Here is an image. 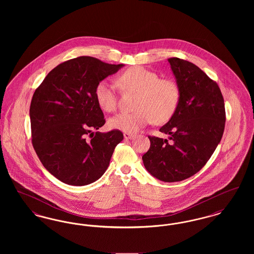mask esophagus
I'll return each instance as SVG.
<instances>
[{
    "instance_id": "esophagus-1",
    "label": "esophagus",
    "mask_w": 254,
    "mask_h": 254,
    "mask_svg": "<svg viewBox=\"0 0 254 254\" xmlns=\"http://www.w3.org/2000/svg\"><path fill=\"white\" fill-rule=\"evenodd\" d=\"M124 137H125V139H127V140H131V139H134V137H135V134H132V133L125 132L124 133Z\"/></svg>"
}]
</instances>
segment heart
<instances>
[{
	"instance_id": "1",
	"label": "heart",
	"mask_w": 254,
	"mask_h": 254,
	"mask_svg": "<svg viewBox=\"0 0 254 254\" xmlns=\"http://www.w3.org/2000/svg\"><path fill=\"white\" fill-rule=\"evenodd\" d=\"M118 82L125 92L137 93L135 111L120 113L109 121L110 128L135 133L154 121L163 124L174 115L180 103L181 89L172 78H160L158 73L136 65L121 73ZM94 95L99 107L107 112H114L118 106L115 85L109 80L96 85Z\"/></svg>"
}]
</instances>
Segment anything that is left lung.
<instances>
[{
  "mask_svg": "<svg viewBox=\"0 0 254 254\" xmlns=\"http://www.w3.org/2000/svg\"><path fill=\"white\" fill-rule=\"evenodd\" d=\"M181 89L177 110L161 132L169 140L148 136L150 147L143 155L146 170L164 182L191 177L211 157L226 123L224 98L217 83L189 61L169 58Z\"/></svg>",
  "mask_w": 254,
  "mask_h": 254,
  "instance_id": "1",
  "label": "left lung"
}]
</instances>
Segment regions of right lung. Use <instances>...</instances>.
Here are the masks:
<instances>
[{
    "instance_id": "add662e5",
    "label": "right lung",
    "mask_w": 254,
    "mask_h": 254,
    "mask_svg": "<svg viewBox=\"0 0 254 254\" xmlns=\"http://www.w3.org/2000/svg\"><path fill=\"white\" fill-rule=\"evenodd\" d=\"M123 65L77 57L54 67L37 87L29 109L32 145L43 166L61 182L85 186L108 169L124 135L118 129L91 132L106 123L94 90Z\"/></svg>"
}]
</instances>
